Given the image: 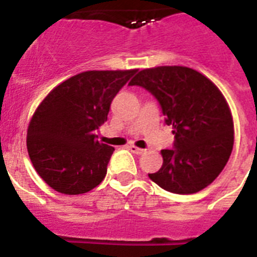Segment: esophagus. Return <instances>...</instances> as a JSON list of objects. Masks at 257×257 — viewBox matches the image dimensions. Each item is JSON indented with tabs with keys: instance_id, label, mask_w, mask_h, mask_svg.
Listing matches in <instances>:
<instances>
[{
	"instance_id": "obj_1",
	"label": "esophagus",
	"mask_w": 257,
	"mask_h": 257,
	"mask_svg": "<svg viewBox=\"0 0 257 257\" xmlns=\"http://www.w3.org/2000/svg\"><path fill=\"white\" fill-rule=\"evenodd\" d=\"M129 151L132 153H136V155H143L145 152V149H141V148H137L135 145H129Z\"/></svg>"
}]
</instances>
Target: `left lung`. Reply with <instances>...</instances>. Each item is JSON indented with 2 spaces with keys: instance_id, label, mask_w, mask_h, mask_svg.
I'll return each instance as SVG.
<instances>
[{
  "instance_id": "obj_1",
  "label": "left lung",
  "mask_w": 257,
  "mask_h": 257,
  "mask_svg": "<svg viewBox=\"0 0 257 257\" xmlns=\"http://www.w3.org/2000/svg\"><path fill=\"white\" fill-rule=\"evenodd\" d=\"M129 85L148 90L173 128L172 149H163V167L149 179L165 191L191 195L223 171L233 148L231 110L217 86L187 66H159L136 74Z\"/></svg>"
}]
</instances>
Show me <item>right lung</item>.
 I'll return each instance as SVG.
<instances>
[{"label": "right lung", "instance_id": "right-lung-1", "mask_svg": "<svg viewBox=\"0 0 257 257\" xmlns=\"http://www.w3.org/2000/svg\"><path fill=\"white\" fill-rule=\"evenodd\" d=\"M136 72H82L56 86L38 105L26 145L34 169L54 191L81 195L104 180L114 148L97 140L96 131Z\"/></svg>", "mask_w": 257, "mask_h": 257}]
</instances>
